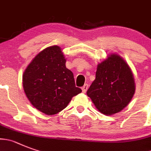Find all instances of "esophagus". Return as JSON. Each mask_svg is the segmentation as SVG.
Masks as SVG:
<instances>
[{
  "label": "esophagus",
  "instance_id": "esophagus-1",
  "mask_svg": "<svg viewBox=\"0 0 151 151\" xmlns=\"http://www.w3.org/2000/svg\"><path fill=\"white\" fill-rule=\"evenodd\" d=\"M88 84H85V85H84V86H83L82 88H81V90H82V92L83 93H86V91H87V90H88Z\"/></svg>",
  "mask_w": 151,
  "mask_h": 151
}]
</instances>
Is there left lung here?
<instances>
[{
    "instance_id": "8db88e82",
    "label": "left lung",
    "mask_w": 151,
    "mask_h": 151,
    "mask_svg": "<svg viewBox=\"0 0 151 151\" xmlns=\"http://www.w3.org/2000/svg\"><path fill=\"white\" fill-rule=\"evenodd\" d=\"M135 91L131 69L121 56L112 54L98 64L96 78L87 95L101 113L111 115L129 104Z\"/></svg>"
}]
</instances>
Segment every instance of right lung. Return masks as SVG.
<instances>
[{"label": "right lung", "mask_w": 151, "mask_h": 151, "mask_svg": "<svg viewBox=\"0 0 151 151\" xmlns=\"http://www.w3.org/2000/svg\"><path fill=\"white\" fill-rule=\"evenodd\" d=\"M22 84L30 103L48 115L61 111L81 92L58 45L45 48L33 59L23 74Z\"/></svg>", "instance_id": "1"}]
</instances>
